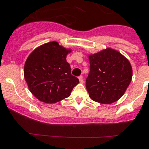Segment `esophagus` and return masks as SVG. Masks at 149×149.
<instances>
[{
  "instance_id": "obj_1",
  "label": "esophagus",
  "mask_w": 149,
  "mask_h": 149,
  "mask_svg": "<svg viewBox=\"0 0 149 149\" xmlns=\"http://www.w3.org/2000/svg\"><path fill=\"white\" fill-rule=\"evenodd\" d=\"M78 79H79V81H80V83H84V78L82 76H80V77H78Z\"/></svg>"
}]
</instances>
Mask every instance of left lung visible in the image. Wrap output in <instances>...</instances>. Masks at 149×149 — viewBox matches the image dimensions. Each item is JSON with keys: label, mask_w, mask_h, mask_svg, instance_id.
Returning <instances> with one entry per match:
<instances>
[{"label": "left lung", "mask_w": 149, "mask_h": 149, "mask_svg": "<svg viewBox=\"0 0 149 149\" xmlns=\"http://www.w3.org/2000/svg\"><path fill=\"white\" fill-rule=\"evenodd\" d=\"M90 72L86 80L89 97L95 102L110 104L125 94L133 69L130 61L118 50L106 48L88 56Z\"/></svg>", "instance_id": "1"}]
</instances>
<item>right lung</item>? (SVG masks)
Segmentation results:
<instances>
[{"label":"right lung","instance_id":"obj_1","mask_svg":"<svg viewBox=\"0 0 149 149\" xmlns=\"http://www.w3.org/2000/svg\"><path fill=\"white\" fill-rule=\"evenodd\" d=\"M70 48L58 42L42 44L30 54L25 61L24 75L30 91L38 100L55 103L69 97L79 80L71 75L66 61Z\"/></svg>","mask_w":149,"mask_h":149}]
</instances>
